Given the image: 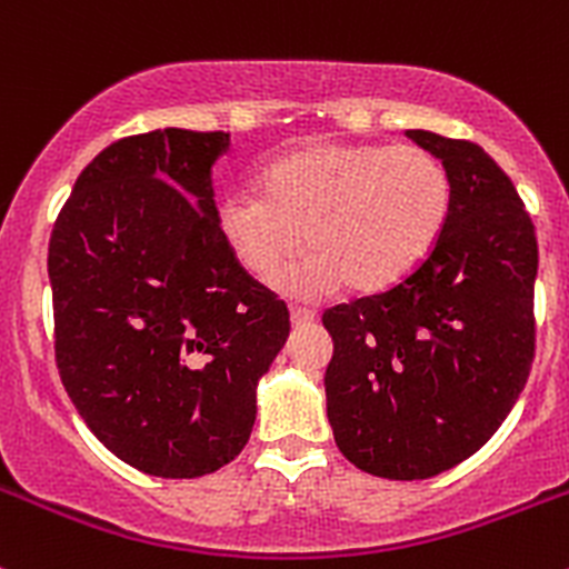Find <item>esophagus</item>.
Instances as JSON below:
<instances>
[{
	"label": "esophagus",
	"instance_id": "esophagus-1",
	"mask_svg": "<svg viewBox=\"0 0 569 569\" xmlns=\"http://www.w3.org/2000/svg\"><path fill=\"white\" fill-rule=\"evenodd\" d=\"M317 321V311H311V308H291V325L295 327H308Z\"/></svg>",
	"mask_w": 569,
	"mask_h": 569
}]
</instances>
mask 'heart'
I'll return each instance as SVG.
<instances>
[{
	"label": "heart",
	"instance_id": "heart-1",
	"mask_svg": "<svg viewBox=\"0 0 569 569\" xmlns=\"http://www.w3.org/2000/svg\"><path fill=\"white\" fill-rule=\"evenodd\" d=\"M451 209V176L421 146H321L274 159L261 189L222 198L217 222L237 261L269 278L308 239L300 261L272 283L321 297L347 280L382 291L412 272L438 242Z\"/></svg>",
	"mask_w": 569,
	"mask_h": 569
}]
</instances>
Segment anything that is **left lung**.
Listing matches in <instances>:
<instances>
[{
	"instance_id": "1",
	"label": "left lung",
	"mask_w": 569,
	"mask_h": 569,
	"mask_svg": "<svg viewBox=\"0 0 569 569\" xmlns=\"http://www.w3.org/2000/svg\"><path fill=\"white\" fill-rule=\"evenodd\" d=\"M451 209L427 261L382 295L325 311L327 418L338 449L380 479H429L496 435L533 360L537 237L485 148L427 129Z\"/></svg>"
}]
</instances>
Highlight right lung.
I'll list each match as a JSON object with an SVG mask.
<instances>
[{"label": "right lung", "instance_id": "obj_1", "mask_svg": "<svg viewBox=\"0 0 569 569\" xmlns=\"http://www.w3.org/2000/svg\"><path fill=\"white\" fill-rule=\"evenodd\" d=\"M226 131L157 129L104 148L49 242L54 352L90 432L148 476L194 479L250 440L289 311L217 222Z\"/></svg>", "mask_w": 569, "mask_h": 569}]
</instances>
